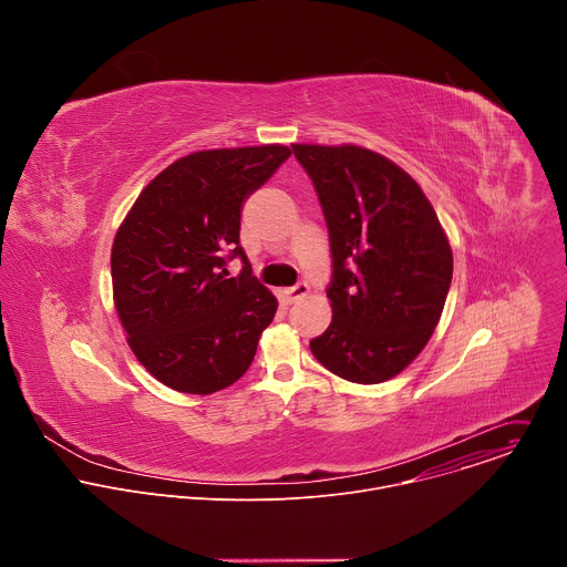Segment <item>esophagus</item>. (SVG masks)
<instances>
[{"instance_id":"esophagus-1","label":"esophagus","mask_w":567,"mask_h":567,"mask_svg":"<svg viewBox=\"0 0 567 567\" xmlns=\"http://www.w3.org/2000/svg\"><path fill=\"white\" fill-rule=\"evenodd\" d=\"M309 293V285L307 282H298L296 287H289V289H282L280 296L285 302H298L300 298H305Z\"/></svg>"}]
</instances>
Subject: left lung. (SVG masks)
<instances>
[{"instance_id":"8db88e82","label":"left lung","mask_w":567,"mask_h":567,"mask_svg":"<svg viewBox=\"0 0 567 567\" xmlns=\"http://www.w3.org/2000/svg\"><path fill=\"white\" fill-rule=\"evenodd\" d=\"M313 182L332 249V322L309 348L352 383L411 365L440 322L453 278L449 237L417 182L361 145H291Z\"/></svg>"}]
</instances>
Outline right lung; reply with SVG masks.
Instances as JSON below:
<instances>
[{
  "instance_id": "add662e5",
  "label": "right lung",
  "mask_w": 567,
  "mask_h": 567,
  "mask_svg": "<svg viewBox=\"0 0 567 567\" xmlns=\"http://www.w3.org/2000/svg\"><path fill=\"white\" fill-rule=\"evenodd\" d=\"M289 154L274 143L182 156L141 190L118 226L114 305L132 352L164 385L210 394L249 370L278 300L239 247L241 206ZM235 255L246 267L226 279L225 260Z\"/></svg>"
}]
</instances>
